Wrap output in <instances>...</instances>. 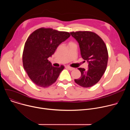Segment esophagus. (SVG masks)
<instances>
[{
    "instance_id": "1",
    "label": "esophagus",
    "mask_w": 130,
    "mask_h": 130,
    "mask_svg": "<svg viewBox=\"0 0 130 130\" xmlns=\"http://www.w3.org/2000/svg\"><path fill=\"white\" fill-rule=\"evenodd\" d=\"M66 67H67L69 70H73L74 69H75L74 68H72V67H70V66H67Z\"/></svg>"
}]
</instances>
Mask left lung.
<instances>
[{"instance_id":"left-lung-1","label":"left lung","mask_w":130,"mask_h":130,"mask_svg":"<svg viewBox=\"0 0 130 130\" xmlns=\"http://www.w3.org/2000/svg\"><path fill=\"white\" fill-rule=\"evenodd\" d=\"M78 42L81 55L88 63V68H79L81 73L75 82L83 87H90L97 83L105 71L108 52L104 41L96 33L90 31H77L70 33Z\"/></svg>"}]
</instances>
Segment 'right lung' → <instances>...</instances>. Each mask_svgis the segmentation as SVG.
<instances>
[{
    "mask_svg": "<svg viewBox=\"0 0 130 130\" xmlns=\"http://www.w3.org/2000/svg\"><path fill=\"white\" fill-rule=\"evenodd\" d=\"M70 36L67 32L45 28L37 29L29 35L24 46L23 63L29 77L35 84L45 88L57 81L64 66L54 67L48 58Z\"/></svg>",
    "mask_w": 130,
    "mask_h": 130,
    "instance_id": "right-lung-1",
    "label": "right lung"
}]
</instances>
